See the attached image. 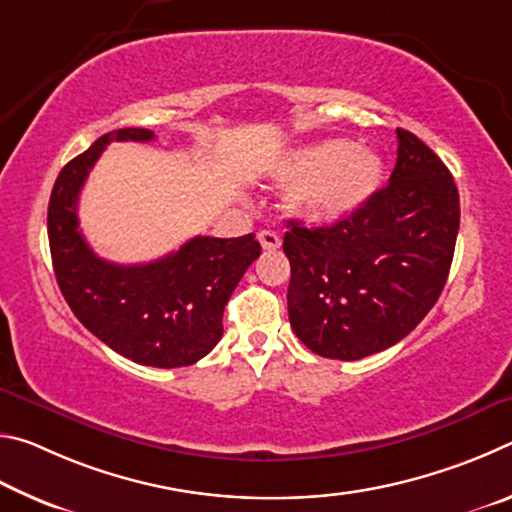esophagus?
Segmentation results:
<instances>
[{
	"label": "esophagus",
	"instance_id": "34e87169",
	"mask_svg": "<svg viewBox=\"0 0 512 512\" xmlns=\"http://www.w3.org/2000/svg\"><path fill=\"white\" fill-rule=\"evenodd\" d=\"M259 244H262L264 250H277L282 246V239L273 230H262L259 232Z\"/></svg>",
	"mask_w": 512,
	"mask_h": 512
}]
</instances>
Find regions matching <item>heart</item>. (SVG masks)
<instances>
[{
  "mask_svg": "<svg viewBox=\"0 0 512 512\" xmlns=\"http://www.w3.org/2000/svg\"><path fill=\"white\" fill-rule=\"evenodd\" d=\"M275 173L291 183L289 212L307 223L325 225L348 219L379 192L386 162L375 146L334 137L289 151Z\"/></svg>",
  "mask_w": 512,
  "mask_h": 512,
  "instance_id": "heart-1",
  "label": "heart"
}]
</instances>
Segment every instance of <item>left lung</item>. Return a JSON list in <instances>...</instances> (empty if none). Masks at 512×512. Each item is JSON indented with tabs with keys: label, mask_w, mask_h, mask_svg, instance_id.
Listing matches in <instances>:
<instances>
[{
	"label": "left lung",
	"mask_w": 512,
	"mask_h": 512,
	"mask_svg": "<svg viewBox=\"0 0 512 512\" xmlns=\"http://www.w3.org/2000/svg\"><path fill=\"white\" fill-rule=\"evenodd\" d=\"M458 223L452 173L397 128L391 180L359 212L325 228L287 223L293 332L311 352L341 361L402 341L443 293Z\"/></svg>",
	"instance_id": "8db88e82"
}]
</instances>
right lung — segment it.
<instances>
[{
    "label": "right lung",
    "instance_id": "right-lung-1",
    "mask_svg": "<svg viewBox=\"0 0 512 512\" xmlns=\"http://www.w3.org/2000/svg\"><path fill=\"white\" fill-rule=\"evenodd\" d=\"M149 128L99 137L58 173L47 232L58 287L74 316L121 357L142 366H192L219 343L223 309L262 253L255 235L194 237L149 264H112L94 255L79 230V194L110 142H151Z\"/></svg>",
    "mask_w": 512,
    "mask_h": 512
}]
</instances>
